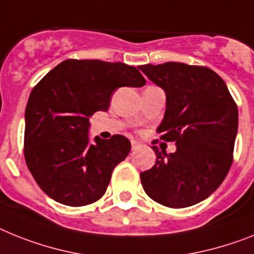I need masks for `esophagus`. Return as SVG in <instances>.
Masks as SVG:
<instances>
[{"mask_svg":"<svg viewBox=\"0 0 254 254\" xmlns=\"http://www.w3.org/2000/svg\"><path fill=\"white\" fill-rule=\"evenodd\" d=\"M138 148H140L139 142H137V140H131V150L135 151V150H138Z\"/></svg>","mask_w":254,"mask_h":254,"instance_id":"34e87169","label":"esophagus"}]
</instances>
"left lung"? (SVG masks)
Instances as JSON below:
<instances>
[{"mask_svg": "<svg viewBox=\"0 0 254 254\" xmlns=\"http://www.w3.org/2000/svg\"><path fill=\"white\" fill-rule=\"evenodd\" d=\"M165 91L167 110L157 127L160 139L176 152L156 153V163L140 173L151 199L169 208L205 200L223 182L232 164L238 107L225 81L210 68L178 62L138 67Z\"/></svg>", "mask_w": 254, "mask_h": 254, "instance_id": "left-lung-1", "label": "left lung"}]
</instances>
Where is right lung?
Returning <instances> with one entry per match:
<instances>
[{
	"mask_svg": "<svg viewBox=\"0 0 254 254\" xmlns=\"http://www.w3.org/2000/svg\"><path fill=\"white\" fill-rule=\"evenodd\" d=\"M144 84L133 65L68 59L33 87L25 108L24 156L49 197L82 206L104 195L112 170L129 155L131 144L123 135L91 142L89 119L108 110L117 87Z\"/></svg>",
	"mask_w": 254,
	"mask_h": 254,
	"instance_id": "obj_1",
	"label": "right lung"
}]
</instances>
